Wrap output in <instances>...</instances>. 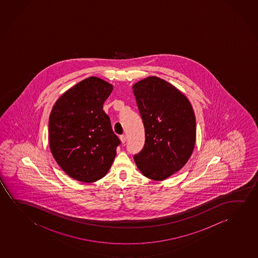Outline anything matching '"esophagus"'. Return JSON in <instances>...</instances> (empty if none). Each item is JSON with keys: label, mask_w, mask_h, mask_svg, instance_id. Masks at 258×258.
Instances as JSON below:
<instances>
[{"label": "esophagus", "mask_w": 258, "mask_h": 258, "mask_svg": "<svg viewBox=\"0 0 258 258\" xmlns=\"http://www.w3.org/2000/svg\"><path fill=\"white\" fill-rule=\"evenodd\" d=\"M120 139L122 144H125V142H126V136H125V135H121V136H120Z\"/></svg>", "instance_id": "34e87169"}]
</instances>
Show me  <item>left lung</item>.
Masks as SVG:
<instances>
[{
  "label": "left lung",
  "instance_id": "left-lung-1",
  "mask_svg": "<svg viewBox=\"0 0 258 258\" xmlns=\"http://www.w3.org/2000/svg\"><path fill=\"white\" fill-rule=\"evenodd\" d=\"M138 110L145 126V146L134 156L145 176L163 180L181 169L196 143V117L187 97L157 77L133 85Z\"/></svg>",
  "mask_w": 258,
  "mask_h": 258
}]
</instances>
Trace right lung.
I'll use <instances>...</instances> for the list:
<instances>
[{
    "label": "right lung",
    "instance_id": "add662e5",
    "mask_svg": "<svg viewBox=\"0 0 258 258\" xmlns=\"http://www.w3.org/2000/svg\"><path fill=\"white\" fill-rule=\"evenodd\" d=\"M113 85L95 77L64 92L49 117L50 151L69 176L94 182L106 175L120 141L113 133L103 104Z\"/></svg>",
    "mask_w": 258,
    "mask_h": 258
}]
</instances>
